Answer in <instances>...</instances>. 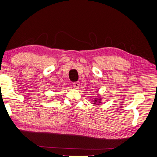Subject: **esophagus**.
I'll return each mask as SVG.
<instances>
[{
  "instance_id": "esophagus-1",
  "label": "esophagus",
  "mask_w": 157,
  "mask_h": 157,
  "mask_svg": "<svg viewBox=\"0 0 157 157\" xmlns=\"http://www.w3.org/2000/svg\"><path fill=\"white\" fill-rule=\"evenodd\" d=\"M79 85H80L79 82H74V83H73V86H74V87L75 89H78L79 87Z\"/></svg>"
}]
</instances>
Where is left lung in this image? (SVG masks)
I'll use <instances>...</instances> for the list:
<instances>
[{
  "label": "left lung",
  "instance_id": "left-lung-1",
  "mask_svg": "<svg viewBox=\"0 0 157 157\" xmlns=\"http://www.w3.org/2000/svg\"><path fill=\"white\" fill-rule=\"evenodd\" d=\"M100 101H101V98H95V100H94V104H96V103H97V102H98V103H101L100 102ZM97 105H99V104H97Z\"/></svg>",
  "mask_w": 157,
  "mask_h": 157
}]
</instances>
